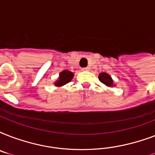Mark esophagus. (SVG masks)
Instances as JSON below:
<instances>
[{"label": "esophagus", "mask_w": 155, "mask_h": 155, "mask_svg": "<svg viewBox=\"0 0 155 155\" xmlns=\"http://www.w3.org/2000/svg\"><path fill=\"white\" fill-rule=\"evenodd\" d=\"M82 70L83 71H89L90 68H83Z\"/></svg>", "instance_id": "esophagus-1"}]
</instances>
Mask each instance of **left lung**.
Returning a JSON list of instances; mask_svg holds the SVG:
<instances>
[{"mask_svg": "<svg viewBox=\"0 0 155 155\" xmlns=\"http://www.w3.org/2000/svg\"><path fill=\"white\" fill-rule=\"evenodd\" d=\"M98 78H99L100 81L104 84L107 86L108 87H114L116 84H114V82H113V80L111 77V75H109L108 73L106 72H101L100 73L99 75H98Z\"/></svg>", "mask_w": 155, "mask_h": 155, "instance_id": "1", "label": "left lung"}]
</instances>
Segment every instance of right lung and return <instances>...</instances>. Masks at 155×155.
I'll return each instance as SVG.
<instances>
[{
  "label": "right lung",
  "mask_w": 155,
  "mask_h": 155,
  "mask_svg": "<svg viewBox=\"0 0 155 155\" xmlns=\"http://www.w3.org/2000/svg\"><path fill=\"white\" fill-rule=\"evenodd\" d=\"M73 77H74V73L68 70H64L59 73L58 80H56L55 82H54V84L57 87H63V85L71 82Z\"/></svg>",
  "instance_id": "obj_1"
}]
</instances>
